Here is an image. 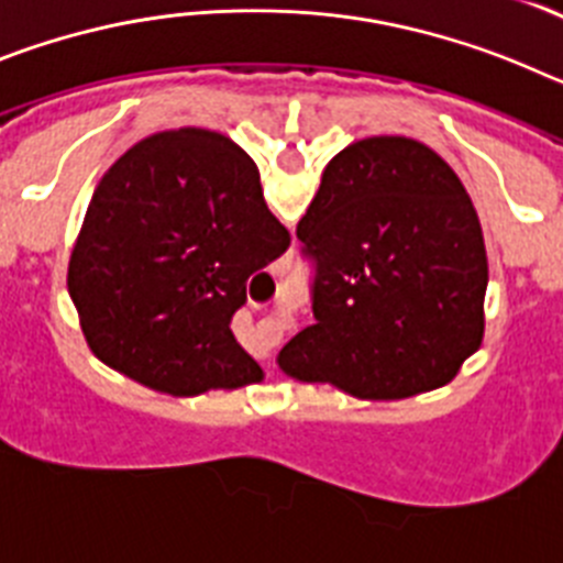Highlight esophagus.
<instances>
[{"instance_id":"obj_1","label":"esophagus","mask_w":563,"mask_h":563,"mask_svg":"<svg viewBox=\"0 0 563 563\" xmlns=\"http://www.w3.org/2000/svg\"><path fill=\"white\" fill-rule=\"evenodd\" d=\"M273 330H276V327H273Z\"/></svg>"}]
</instances>
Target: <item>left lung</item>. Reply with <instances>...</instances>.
Listing matches in <instances>:
<instances>
[{"instance_id": "left-lung-1", "label": "left lung", "mask_w": 563, "mask_h": 563, "mask_svg": "<svg viewBox=\"0 0 563 563\" xmlns=\"http://www.w3.org/2000/svg\"><path fill=\"white\" fill-rule=\"evenodd\" d=\"M312 318L278 352L307 383L400 400L454 380L485 335L487 256L454 168L411 137L338 152L296 228Z\"/></svg>"}]
</instances>
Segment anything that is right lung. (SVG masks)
<instances>
[{"mask_svg":"<svg viewBox=\"0 0 563 563\" xmlns=\"http://www.w3.org/2000/svg\"><path fill=\"white\" fill-rule=\"evenodd\" d=\"M290 247L256 163L231 137L172 129L134 143L98 183L67 287L89 350L177 397L262 380L231 321L247 278Z\"/></svg>","mask_w":563,"mask_h":563,"instance_id":"add662e5","label":"right lung"}]
</instances>
